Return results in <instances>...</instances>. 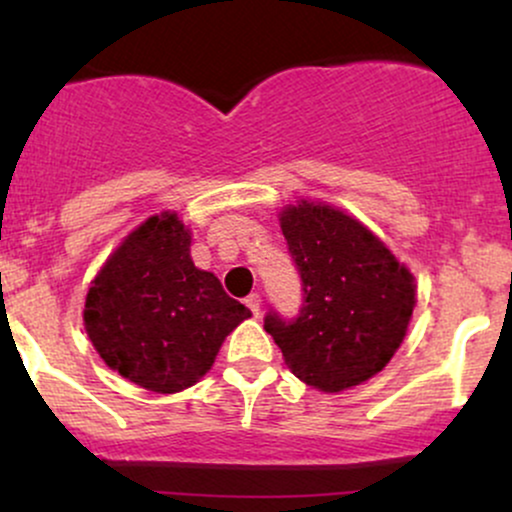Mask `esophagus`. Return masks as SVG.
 Wrapping results in <instances>:
<instances>
[{
    "label": "esophagus",
    "instance_id": "34e87169",
    "mask_svg": "<svg viewBox=\"0 0 512 512\" xmlns=\"http://www.w3.org/2000/svg\"><path fill=\"white\" fill-rule=\"evenodd\" d=\"M245 305L252 310V315H260V305H262V296L260 293H250L248 298H245Z\"/></svg>",
    "mask_w": 512,
    "mask_h": 512
}]
</instances>
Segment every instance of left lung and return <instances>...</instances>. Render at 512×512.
I'll return each mask as SVG.
<instances>
[{"instance_id": "left-lung-1", "label": "left lung", "mask_w": 512, "mask_h": 512, "mask_svg": "<svg viewBox=\"0 0 512 512\" xmlns=\"http://www.w3.org/2000/svg\"><path fill=\"white\" fill-rule=\"evenodd\" d=\"M289 255L301 274L296 317L264 315L296 378L325 392L366 383L402 344L414 310V276L366 226L327 204L281 214Z\"/></svg>"}]
</instances>
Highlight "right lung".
I'll use <instances>...</instances> for the list:
<instances>
[{
    "label": "right lung",
    "instance_id": "right-lung-1",
    "mask_svg": "<svg viewBox=\"0 0 512 512\" xmlns=\"http://www.w3.org/2000/svg\"><path fill=\"white\" fill-rule=\"evenodd\" d=\"M250 310L190 257L175 214L146 219L125 238L86 293L84 325L122 378L151 392H180L214 363Z\"/></svg>",
    "mask_w": 512,
    "mask_h": 512
}]
</instances>
